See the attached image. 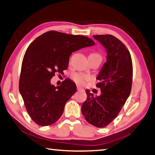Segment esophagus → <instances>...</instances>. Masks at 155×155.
<instances>
[{"label":"esophagus","instance_id":"esophagus-1","mask_svg":"<svg viewBox=\"0 0 155 155\" xmlns=\"http://www.w3.org/2000/svg\"><path fill=\"white\" fill-rule=\"evenodd\" d=\"M77 89L78 90V91H80V90H82L83 88L80 87V86H78V87H77Z\"/></svg>","mask_w":155,"mask_h":155}]
</instances>
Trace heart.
Here are the masks:
<instances>
[{
    "mask_svg": "<svg viewBox=\"0 0 155 155\" xmlns=\"http://www.w3.org/2000/svg\"><path fill=\"white\" fill-rule=\"evenodd\" d=\"M89 55H99L101 56L100 54H97V53H92ZM73 80L75 81V82L77 83L78 84H83L84 83L86 82V81H88L91 79V77L87 75H84V74H81V73H76V74H74L73 75Z\"/></svg>",
    "mask_w": 155,
    "mask_h": 155,
    "instance_id": "heart-1",
    "label": "heart"
}]
</instances>
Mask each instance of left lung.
Masks as SVG:
<instances>
[{"label":"left lung","mask_w":155,"mask_h":155,"mask_svg":"<svg viewBox=\"0 0 155 155\" xmlns=\"http://www.w3.org/2000/svg\"><path fill=\"white\" fill-rule=\"evenodd\" d=\"M106 49V62L96 79L100 82V96L85 90L87 100L82 106L86 120L97 127L109 125L115 118L129 97L132 82V62L127 48L117 38L109 35H94Z\"/></svg>","instance_id":"1"}]
</instances>
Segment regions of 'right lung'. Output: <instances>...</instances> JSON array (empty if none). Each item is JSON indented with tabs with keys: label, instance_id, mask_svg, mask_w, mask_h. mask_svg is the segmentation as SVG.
Masks as SVG:
<instances>
[{
	"label": "right lung",
	"instance_id": "add662e5",
	"mask_svg": "<svg viewBox=\"0 0 155 155\" xmlns=\"http://www.w3.org/2000/svg\"><path fill=\"white\" fill-rule=\"evenodd\" d=\"M94 45L93 40L82 35L49 31L28 46L21 66L19 91L26 110L37 124L52 125L62 115L77 87L70 79L54 87L51 79L56 72L61 73L68 68L73 52Z\"/></svg>",
	"mask_w": 155,
	"mask_h": 155
}]
</instances>
